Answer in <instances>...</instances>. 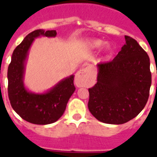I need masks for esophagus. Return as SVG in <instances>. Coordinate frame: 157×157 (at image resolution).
Segmentation results:
<instances>
[{
    "mask_svg": "<svg viewBox=\"0 0 157 157\" xmlns=\"http://www.w3.org/2000/svg\"><path fill=\"white\" fill-rule=\"evenodd\" d=\"M90 74V69L89 67H86V68L81 69L80 71H78L77 72V74H76L75 79L76 86L78 87H81L86 85V83L88 82Z\"/></svg>",
    "mask_w": 157,
    "mask_h": 157,
    "instance_id": "esophagus-1",
    "label": "esophagus"
}]
</instances>
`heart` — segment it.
I'll list each match as a JSON object with an SVG mask.
<instances>
[{
  "label": "heart",
  "mask_w": 157,
  "mask_h": 157,
  "mask_svg": "<svg viewBox=\"0 0 157 157\" xmlns=\"http://www.w3.org/2000/svg\"><path fill=\"white\" fill-rule=\"evenodd\" d=\"M104 45V41L101 40H90L87 42V46L91 49H99ZM104 52L105 54V57L109 58L113 53V47L109 43H107L104 45Z\"/></svg>",
  "instance_id": "heart-1"
}]
</instances>
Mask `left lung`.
<instances>
[{
	"label": "left lung",
	"mask_w": 157,
	"mask_h": 157,
	"mask_svg": "<svg viewBox=\"0 0 157 157\" xmlns=\"http://www.w3.org/2000/svg\"><path fill=\"white\" fill-rule=\"evenodd\" d=\"M125 39L112 61L97 65L98 82L89 89V110L97 120L109 124H123L134 119L149 99V57L134 38L125 36Z\"/></svg>",
	"instance_id": "left-lung-1"
}]
</instances>
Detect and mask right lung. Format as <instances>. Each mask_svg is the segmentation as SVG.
<instances>
[{
	"label": "right lung",
	"instance_id": "add662e5",
	"mask_svg": "<svg viewBox=\"0 0 157 157\" xmlns=\"http://www.w3.org/2000/svg\"><path fill=\"white\" fill-rule=\"evenodd\" d=\"M56 36V30L45 31L39 29L30 33L13 51L8 68V98L12 109L22 119L37 125H46L57 121L75 90L74 75L64 78L43 93L31 92L25 86L26 64L34 39Z\"/></svg>",
	"mask_w": 157,
	"mask_h": 157
}]
</instances>
